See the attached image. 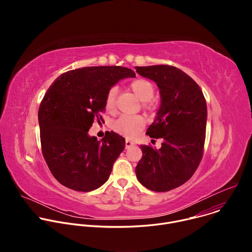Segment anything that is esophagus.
<instances>
[{"label": "esophagus", "instance_id": "34e87169", "mask_svg": "<svg viewBox=\"0 0 252 252\" xmlns=\"http://www.w3.org/2000/svg\"><path fill=\"white\" fill-rule=\"evenodd\" d=\"M133 145H134V143H133L132 140H130L129 138H126V149L132 147Z\"/></svg>", "mask_w": 252, "mask_h": 252}]
</instances>
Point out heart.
Listing matches in <instances>:
<instances>
[{"label":"heart","mask_w":252,"mask_h":252,"mask_svg":"<svg viewBox=\"0 0 252 252\" xmlns=\"http://www.w3.org/2000/svg\"><path fill=\"white\" fill-rule=\"evenodd\" d=\"M130 89L133 94L139 98L142 103V107L146 110H153L154 104L151 102V99L154 97L155 94V87L154 85L145 79H137L130 84ZM117 88H112L106 94L105 96V107L107 110H114L116 105V95H117ZM146 121L142 117L134 116H123L119 120H117L114 125L113 128L120 134L126 136H134L138 133V131L145 126Z\"/></svg>","instance_id":"obj_1"}]
</instances>
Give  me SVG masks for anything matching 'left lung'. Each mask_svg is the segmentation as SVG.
<instances>
[{"label": "left lung", "mask_w": 252, "mask_h": 252, "mask_svg": "<svg viewBox=\"0 0 252 252\" xmlns=\"http://www.w3.org/2000/svg\"><path fill=\"white\" fill-rule=\"evenodd\" d=\"M141 77L154 81L160 105L147 134L162 138L156 150L141 145L142 158L135 167L138 182L154 191H168L192 176L203 154L207 120L206 101L199 86L172 65L135 66Z\"/></svg>", "instance_id": "1"}]
</instances>
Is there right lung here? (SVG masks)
Masks as SVG:
<instances>
[{
  "label": "right lung",
  "instance_id": "obj_1",
  "mask_svg": "<svg viewBox=\"0 0 252 252\" xmlns=\"http://www.w3.org/2000/svg\"><path fill=\"white\" fill-rule=\"evenodd\" d=\"M134 77L124 66H87L66 71L51 85L38 117L43 156L61 185L92 191L109 179L126 140L114 131L98 140L89 129L95 118L101 119L107 92L119 81Z\"/></svg>",
  "mask_w": 252,
  "mask_h": 252
}]
</instances>
